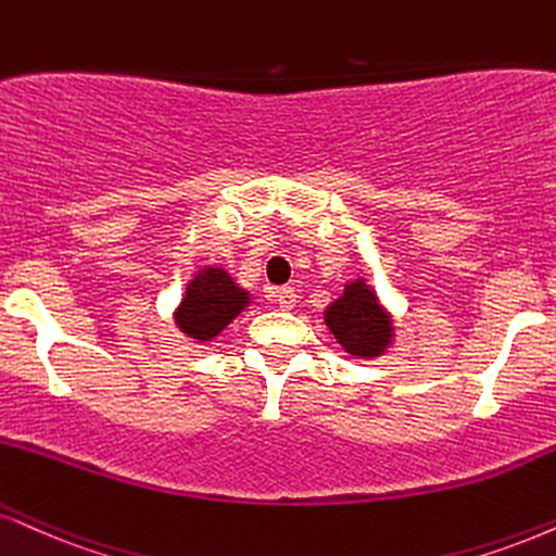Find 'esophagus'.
Instances as JSON below:
<instances>
[{
	"mask_svg": "<svg viewBox=\"0 0 556 556\" xmlns=\"http://www.w3.org/2000/svg\"><path fill=\"white\" fill-rule=\"evenodd\" d=\"M273 301H276L280 309L289 312V309H293V306H296V293H293V289H289V286H286V289L273 291Z\"/></svg>",
	"mask_w": 556,
	"mask_h": 556,
	"instance_id": "1",
	"label": "esophagus"
}]
</instances>
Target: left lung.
<instances>
[{
	"label": "left lung",
	"mask_w": 556,
	"mask_h": 556,
	"mask_svg": "<svg viewBox=\"0 0 556 556\" xmlns=\"http://www.w3.org/2000/svg\"><path fill=\"white\" fill-rule=\"evenodd\" d=\"M325 325L342 351L355 358H379L394 340L392 314L383 309L376 291L363 278L351 280L342 296L327 306Z\"/></svg>",
	"instance_id": "1"
}]
</instances>
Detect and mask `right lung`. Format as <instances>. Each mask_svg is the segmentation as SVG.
<instances>
[{
  "label": "right lung",
  "instance_id": "1",
  "mask_svg": "<svg viewBox=\"0 0 556 556\" xmlns=\"http://www.w3.org/2000/svg\"><path fill=\"white\" fill-rule=\"evenodd\" d=\"M250 306V291H244L224 267H203L190 280L180 306L175 309L177 330L195 342H211L222 334L231 319Z\"/></svg>",
  "mask_w": 556,
  "mask_h": 556
}]
</instances>
